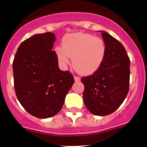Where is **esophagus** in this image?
<instances>
[{
	"mask_svg": "<svg viewBox=\"0 0 147 147\" xmlns=\"http://www.w3.org/2000/svg\"><path fill=\"white\" fill-rule=\"evenodd\" d=\"M74 80L76 82H80V80H81V78L79 77V76H74Z\"/></svg>",
	"mask_w": 147,
	"mask_h": 147,
	"instance_id": "1",
	"label": "esophagus"
}]
</instances>
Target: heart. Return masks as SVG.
<instances>
[{"mask_svg": "<svg viewBox=\"0 0 147 147\" xmlns=\"http://www.w3.org/2000/svg\"><path fill=\"white\" fill-rule=\"evenodd\" d=\"M59 64L66 67L72 58L73 67L82 75L89 76L99 69L105 61L107 46L102 39L90 34L73 33L63 38L62 47L56 48Z\"/></svg>", "mask_w": 147, "mask_h": 147, "instance_id": "1", "label": "heart"}]
</instances>
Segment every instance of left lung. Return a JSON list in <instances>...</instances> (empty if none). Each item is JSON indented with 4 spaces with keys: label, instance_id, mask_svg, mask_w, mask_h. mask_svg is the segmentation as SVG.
<instances>
[{
    "label": "left lung",
    "instance_id": "8db88e82",
    "mask_svg": "<svg viewBox=\"0 0 147 147\" xmlns=\"http://www.w3.org/2000/svg\"><path fill=\"white\" fill-rule=\"evenodd\" d=\"M107 54L101 67L90 76L82 78L85 86L83 99L90 112L107 115L117 110L129 91L130 60L120 42L102 31Z\"/></svg>",
    "mask_w": 147,
    "mask_h": 147
}]
</instances>
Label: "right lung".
I'll return each mask as SVG.
<instances>
[{"mask_svg": "<svg viewBox=\"0 0 147 147\" xmlns=\"http://www.w3.org/2000/svg\"><path fill=\"white\" fill-rule=\"evenodd\" d=\"M55 40L51 32L34 35L20 44L13 61L17 98L28 113L39 119L60 111L74 82L69 71L59 68L52 51Z\"/></svg>", "mask_w": 147, "mask_h": 147, "instance_id": "obj_1", "label": "right lung"}]
</instances>
